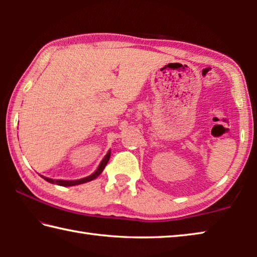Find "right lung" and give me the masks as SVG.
<instances>
[{
    "label": "right lung",
    "mask_w": 257,
    "mask_h": 257,
    "mask_svg": "<svg viewBox=\"0 0 257 257\" xmlns=\"http://www.w3.org/2000/svg\"><path fill=\"white\" fill-rule=\"evenodd\" d=\"M110 155H111V152H108V153L105 155V158H104V159L102 160L101 164L98 165L97 170L95 171V172L93 173V175H90L89 177L82 178V179H79V180H53V179H50V178H46V177H43V176H42V177L44 178V179H45L46 181L51 182V184H56V185H59V186H64V187L85 184V182L93 180V179H95V178H97L99 175H101L102 171L104 170V168H105V165H106L107 162H108V159H110Z\"/></svg>",
    "instance_id": "right-lung-1"
}]
</instances>
